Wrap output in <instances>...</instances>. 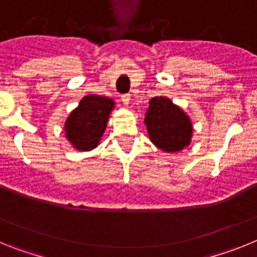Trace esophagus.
<instances>
[{
  "label": "esophagus",
  "instance_id": "obj_1",
  "mask_svg": "<svg viewBox=\"0 0 257 257\" xmlns=\"http://www.w3.org/2000/svg\"><path fill=\"white\" fill-rule=\"evenodd\" d=\"M130 94H124V95H122L121 96V100H122V103L124 104V105H128V103H130Z\"/></svg>",
  "mask_w": 257,
  "mask_h": 257
}]
</instances>
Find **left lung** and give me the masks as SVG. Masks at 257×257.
Returning a JSON list of instances; mask_svg holds the SVG:
<instances>
[{
    "mask_svg": "<svg viewBox=\"0 0 257 257\" xmlns=\"http://www.w3.org/2000/svg\"><path fill=\"white\" fill-rule=\"evenodd\" d=\"M144 122L151 142L166 153H176L190 144L192 122L187 113L167 97H152Z\"/></svg>",
    "mask_w": 257,
    "mask_h": 257,
    "instance_id": "left-lung-1",
    "label": "left lung"
}]
</instances>
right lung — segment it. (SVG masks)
Here are the masks:
<instances>
[{"instance_id": "add662e5", "label": "right lung", "mask_w": 257, "mask_h": 257, "mask_svg": "<svg viewBox=\"0 0 257 257\" xmlns=\"http://www.w3.org/2000/svg\"><path fill=\"white\" fill-rule=\"evenodd\" d=\"M114 108L112 99L99 95L82 97L78 106L68 115L64 124L65 138L77 151H91L100 143L108 118Z\"/></svg>"}]
</instances>
